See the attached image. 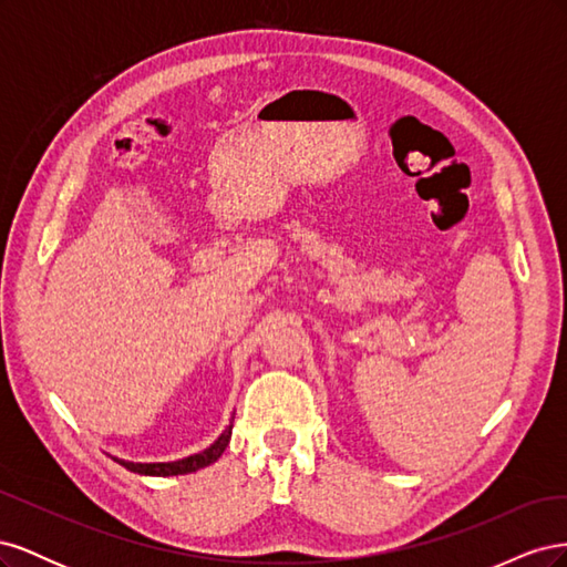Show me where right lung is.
Masks as SVG:
<instances>
[{"label": "right lung", "mask_w": 567, "mask_h": 567, "mask_svg": "<svg viewBox=\"0 0 567 567\" xmlns=\"http://www.w3.org/2000/svg\"><path fill=\"white\" fill-rule=\"evenodd\" d=\"M229 437H231V425L210 444L208 450H203L200 454L179 458V461H169V463H132V461H123V458H115V461L120 463V466H125L127 471L140 473V475H156V477L186 475V473H196L205 466H210V463H215L221 456V452L227 450Z\"/></svg>", "instance_id": "add662e5"}]
</instances>
